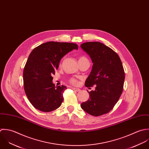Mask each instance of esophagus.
Wrapping results in <instances>:
<instances>
[{
  "label": "esophagus",
  "instance_id": "34e87169",
  "mask_svg": "<svg viewBox=\"0 0 149 149\" xmlns=\"http://www.w3.org/2000/svg\"><path fill=\"white\" fill-rule=\"evenodd\" d=\"M71 89L73 90L74 91H80L81 89H78V88H71Z\"/></svg>",
  "mask_w": 149,
  "mask_h": 149
}]
</instances>
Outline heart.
Returning a JSON list of instances; mask_svg holds the SVG:
<instances>
[{"label": "heart", "instance_id": "b5f03b06", "mask_svg": "<svg viewBox=\"0 0 149 149\" xmlns=\"http://www.w3.org/2000/svg\"><path fill=\"white\" fill-rule=\"evenodd\" d=\"M86 59V58L85 57H84V56H82V57H81L79 59ZM70 82L72 84H73V85H76V84H77V79H75V78H71V79L70 80Z\"/></svg>", "mask_w": 149, "mask_h": 149}]
</instances>
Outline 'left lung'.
<instances>
[{
  "instance_id": "obj_1",
  "label": "left lung",
  "mask_w": 149,
  "mask_h": 149,
  "mask_svg": "<svg viewBox=\"0 0 149 149\" xmlns=\"http://www.w3.org/2000/svg\"><path fill=\"white\" fill-rule=\"evenodd\" d=\"M81 47L93 63L85 86H95V90L88 91L90 98L81 107L91 115L101 116L112 109L119 100L125 79L124 68L119 55L101 42H86Z\"/></svg>"
}]
</instances>
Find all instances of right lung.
<instances>
[{
    "instance_id": "right-lung-1",
    "label": "right lung",
    "mask_w": 149,
    "mask_h": 149,
    "mask_svg": "<svg viewBox=\"0 0 149 149\" xmlns=\"http://www.w3.org/2000/svg\"><path fill=\"white\" fill-rule=\"evenodd\" d=\"M78 48L74 43L49 41L38 45L31 52L23 78L26 95L36 109L48 112L60 107L63 101V93L67 87L55 86L52 75L58 69L61 59Z\"/></svg>"
}]
</instances>
